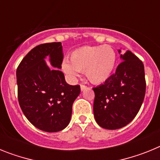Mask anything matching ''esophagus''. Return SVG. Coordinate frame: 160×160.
<instances>
[{
	"label": "esophagus",
	"instance_id": "1",
	"mask_svg": "<svg viewBox=\"0 0 160 160\" xmlns=\"http://www.w3.org/2000/svg\"><path fill=\"white\" fill-rule=\"evenodd\" d=\"M80 87H81V90L82 91V90H85L86 89H87V86H85V85H82V84L81 86H80Z\"/></svg>",
	"mask_w": 160,
	"mask_h": 160
}]
</instances>
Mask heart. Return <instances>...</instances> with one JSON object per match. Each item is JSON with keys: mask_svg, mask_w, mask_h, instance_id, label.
<instances>
[{"mask_svg": "<svg viewBox=\"0 0 160 160\" xmlns=\"http://www.w3.org/2000/svg\"><path fill=\"white\" fill-rule=\"evenodd\" d=\"M70 61L62 62V70L67 75L74 78L78 71H84L90 82L100 84L112 74L116 62V53L110 46H83L73 50Z\"/></svg>", "mask_w": 160, "mask_h": 160, "instance_id": "heart-1", "label": "heart"}]
</instances>
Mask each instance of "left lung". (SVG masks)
<instances>
[{
    "instance_id": "left-lung-1",
    "label": "left lung",
    "mask_w": 160,
    "mask_h": 160,
    "mask_svg": "<svg viewBox=\"0 0 160 160\" xmlns=\"http://www.w3.org/2000/svg\"><path fill=\"white\" fill-rule=\"evenodd\" d=\"M120 58L122 62L115 73L104 84L93 88L94 118L100 127L108 130L119 129L131 122L138 114L146 92L142 61L129 50Z\"/></svg>"
}]
</instances>
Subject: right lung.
<instances>
[{
  "instance_id": "add662e5",
  "label": "right lung",
  "mask_w": 160,
  "mask_h": 160,
  "mask_svg": "<svg viewBox=\"0 0 160 160\" xmlns=\"http://www.w3.org/2000/svg\"><path fill=\"white\" fill-rule=\"evenodd\" d=\"M50 56V70L43 59ZM61 42L45 43L32 49L17 69L19 105L29 122L46 132L66 128L70 121L72 106L81 92L79 85L65 80Z\"/></svg>"
}]
</instances>
